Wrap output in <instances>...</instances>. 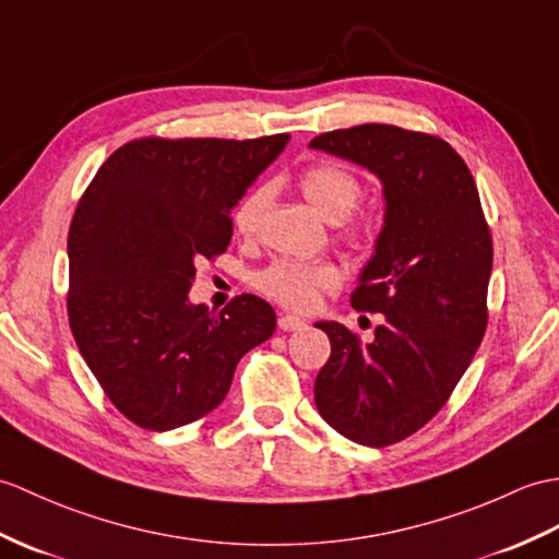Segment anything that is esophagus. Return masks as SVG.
<instances>
[{
  "label": "esophagus",
  "instance_id": "esophagus-1",
  "mask_svg": "<svg viewBox=\"0 0 559 559\" xmlns=\"http://www.w3.org/2000/svg\"><path fill=\"white\" fill-rule=\"evenodd\" d=\"M278 326H281V331H300V329L307 326V323H305V319H300V317L281 314V317H278Z\"/></svg>",
  "mask_w": 559,
  "mask_h": 559
}]
</instances>
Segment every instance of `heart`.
I'll return each instance as SVG.
<instances>
[{
	"label": "heart",
	"instance_id": "heart-1",
	"mask_svg": "<svg viewBox=\"0 0 559 559\" xmlns=\"http://www.w3.org/2000/svg\"><path fill=\"white\" fill-rule=\"evenodd\" d=\"M302 198L309 202L321 218L331 224H341L349 214L357 210V204L365 194L361 180L349 171V168L335 162H319L307 166L297 178ZM269 188L257 186L238 202L233 212V226L236 230L254 233L259 221L264 216L269 204ZM338 269L333 264H307V262H290V259H278L266 266L262 274H257V288L274 297L276 302L290 309H309L319 300V293L333 288L338 283Z\"/></svg>",
	"mask_w": 559,
	"mask_h": 559
}]
</instances>
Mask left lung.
<instances>
[{
  "label": "left lung",
  "instance_id": "obj_1",
  "mask_svg": "<svg viewBox=\"0 0 559 559\" xmlns=\"http://www.w3.org/2000/svg\"><path fill=\"white\" fill-rule=\"evenodd\" d=\"M311 150L367 168L383 186V228L349 297L381 311L373 341L319 321L331 357L317 409L359 445L383 448L431 421L484 341L492 242L464 159L445 140L365 123L323 133Z\"/></svg>",
  "mask_w": 559,
  "mask_h": 559
}]
</instances>
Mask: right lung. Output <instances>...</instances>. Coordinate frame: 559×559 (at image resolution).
I'll list each match as a JSON object with an SVG mask.
<instances>
[{
	"instance_id": "obj_1",
	"label": "right lung",
	"mask_w": 559,
	"mask_h": 559,
	"mask_svg": "<svg viewBox=\"0 0 559 559\" xmlns=\"http://www.w3.org/2000/svg\"><path fill=\"white\" fill-rule=\"evenodd\" d=\"M290 135L142 138L99 166L69 230V323L116 409L150 431L202 419L238 361L271 338L257 295L190 302L194 262L226 252L230 210Z\"/></svg>"
}]
</instances>
